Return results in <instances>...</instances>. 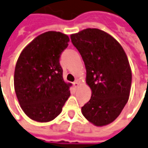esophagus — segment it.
<instances>
[{
    "mask_svg": "<svg viewBox=\"0 0 148 148\" xmlns=\"http://www.w3.org/2000/svg\"><path fill=\"white\" fill-rule=\"evenodd\" d=\"M73 85H74V86H75V88H76V87H78V86H79V82L78 80H76L75 82H74V83H73Z\"/></svg>",
    "mask_w": 148,
    "mask_h": 148,
    "instance_id": "34e87169",
    "label": "esophagus"
}]
</instances>
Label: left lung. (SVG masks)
Segmentation results:
<instances>
[{"label": "left lung", "instance_id": "obj_1", "mask_svg": "<svg viewBox=\"0 0 148 148\" xmlns=\"http://www.w3.org/2000/svg\"><path fill=\"white\" fill-rule=\"evenodd\" d=\"M70 37L84 62L86 83L92 93L82 114L96 126L108 125L129 100L132 72L128 58L113 36L98 29L88 28Z\"/></svg>", "mask_w": 148, "mask_h": 148}]
</instances>
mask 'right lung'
Returning <instances> with one entry per match:
<instances>
[{
    "mask_svg": "<svg viewBox=\"0 0 148 148\" xmlns=\"http://www.w3.org/2000/svg\"><path fill=\"white\" fill-rule=\"evenodd\" d=\"M69 42L66 34L48 31L26 45L18 58L14 74L15 94L23 111L33 120L52 121L69 97L72 84L63 79L59 63Z\"/></svg>",
    "mask_w": 148,
    "mask_h": 148,
    "instance_id": "obj_1",
    "label": "right lung"
}]
</instances>
